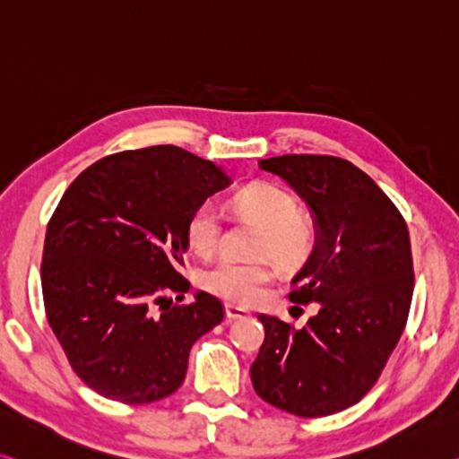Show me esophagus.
<instances>
[{
	"label": "esophagus",
	"instance_id": "esophagus-1",
	"mask_svg": "<svg viewBox=\"0 0 459 459\" xmlns=\"http://www.w3.org/2000/svg\"><path fill=\"white\" fill-rule=\"evenodd\" d=\"M248 316V312L242 307H236V306H225V318H228V322H234V320H242Z\"/></svg>",
	"mask_w": 459,
	"mask_h": 459
}]
</instances>
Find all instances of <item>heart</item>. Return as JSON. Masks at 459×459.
<instances>
[{"mask_svg": "<svg viewBox=\"0 0 459 459\" xmlns=\"http://www.w3.org/2000/svg\"><path fill=\"white\" fill-rule=\"evenodd\" d=\"M231 207L238 215L258 223L254 252L269 254L283 269H299L318 248V221L312 211L298 205L295 196L285 188L256 182L236 193ZM221 228V215L213 203H201L188 215V246L207 256L220 244ZM271 279L273 263L269 258H220L201 273V287L231 303H252L263 295Z\"/></svg>", "mask_w": 459, "mask_h": 459, "instance_id": "b5f03b06", "label": "heart"}]
</instances>
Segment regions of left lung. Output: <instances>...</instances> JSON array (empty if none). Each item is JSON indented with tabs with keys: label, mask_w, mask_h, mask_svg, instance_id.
Returning <instances> with one entry per match:
<instances>
[{
	"label": "left lung",
	"mask_w": 459,
	"mask_h": 459,
	"mask_svg": "<svg viewBox=\"0 0 459 459\" xmlns=\"http://www.w3.org/2000/svg\"><path fill=\"white\" fill-rule=\"evenodd\" d=\"M258 164L314 211L320 242L291 279L289 299L318 301L320 309L299 330L258 316L264 342L252 385L295 417H326L376 385L404 333L414 289L411 236L390 196L347 160L289 153Z\"/></svg>",
	"instance_id": "obj_1"
}]
</instances>
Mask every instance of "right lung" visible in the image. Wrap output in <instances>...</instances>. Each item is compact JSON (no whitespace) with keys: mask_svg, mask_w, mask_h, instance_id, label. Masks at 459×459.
<instances>
[{"mask_svg":"<svg viewBox=\"0 0 459 459\" xmlns=\"http://www.w3.org/2000/svg\"><path fill=\"white\" fill-rule=\"evenodd\" d=\"M230 185L213 161L176 145L118 152L69 185L47 225L40 279L48 326L91 390L150 404L185 382L196 338L223 303L190 289L185 264L193 209Z\"/></svg>","mask_w":459,"mask_h":459,"instance_id":"right-lung-1","label":"right lung"}]
</instances>
